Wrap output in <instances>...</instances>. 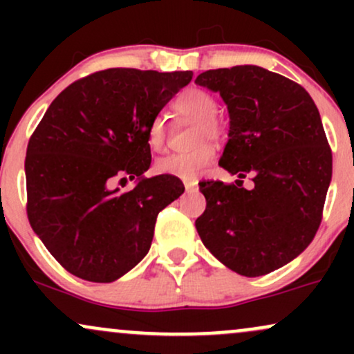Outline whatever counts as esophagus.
I'll list each match as a JSON object with an SVG mask.
<instances>
[{
    "label": "esophagus",
    "mask_w": 354,
    "mask_h": 354,
    "mask_svg": "<svg viewBox=\"0 0 354 354\" xmlns=\"http://www.w3.org/2000/svg\"><path fill=\"white\" fill-rule=\"evenodd\" d=\"M185 188H186V193H198V185H196V183L186 181L185 183Z\"/></svg>",
    "instance_id": "esophagus-1"
}]
</instances>
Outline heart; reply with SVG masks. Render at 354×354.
<instances>
[{
  "label": "heart",
  "instance_id": "obj_1",
  "mask_svg": "<svg viewBox=\"0 0 354 354\" xmlns=\"http://www.w3.org/2000/svg\"><path fill=\"white\" fill-rule=\"evenodd\" d=\"M178 115L191 121H196V143L201 145L208 140H218L223 135V126L214 118L216 101L209 93L203 89H189L174 101ZM148 143L154 151H163L166 146V124L163 118H156L149 126ZM214 158V149L209 145H203L189 153H173L156 161V171L171 174L181 180H196L209 166Z\"/></svg>",
  "mask_w": 354,
  "mask_h": 354
}]
</instances>
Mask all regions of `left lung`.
<instances>
[{"mask_svg": "<svg viewBox=\"0 0 354 354\" xmlns=\"http://www.w3.org/2000/svg\"><path fill=\"white\" fill-rule=\"evenodd\" d=\"M194 83L228 106L219 166L239 178L200 183L206 209L198 234L234 273L268 274L301 254L319 228L333 173L319 111L298 83L253 64L205 71ZM246 174L253 190L241 188Z\"/></svg>", "mask_w": 354, "mask_h": 354, "instance_id": "1", "label": "left lung"}]
</instances>
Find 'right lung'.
Returning a JSON list of instances; mask_svg holds the SVG:
<instances>
[{"mask_svg": "<svg viewBox=\"0 0 354 354\" xmlns=\"http://www.w3.org/2000/svg\"><path fill=\"white\" fill-rule=\"evenodd\" d=\"M193 71L111 68L56 96L26 149L28 219L71 274L111 283L148 254L158 213L181 196L171 174L146 178L149 126ZM136 179L131 192L111 189Z\"/></svg>", "mask_w": 354, "mask_h": 354, "instance_id": "1", "label": "right lung"}]
</instances>
